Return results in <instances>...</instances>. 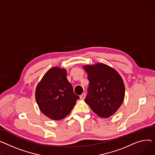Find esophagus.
Here are the masks:
<instances>
[{"label":"esophagus","instance_id":"1","mask_svg":"<svg viewBox=\"0 0 155 155\" xmlns=\"http://www.w3.org/2000/svg\"><path fill=\"white\" fill-rule=\"evenodd\" d=\"M85 96H86V95H85V94L84 93V94H82L80 96V98L81 99H82V100H84V99H85Z\"/></svg>","mask_w":155,"mask_h":155}]
</instances>
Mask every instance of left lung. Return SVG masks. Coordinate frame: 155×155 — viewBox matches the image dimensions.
Masks as SVG:
<instances>
[{
  "label": "left lung",
  "instance_id": "1",
  "mask_svg": "<svg viewBox=\"0 0 155 155\" xmlns=\"http://www.w3.org/2000/svg\"><path fill=\"white\" fill-rule=\"evenodd\" d=\"M89 86L85 101L98 116L115 114L125 98V85L118 72L104 64L85 65Z\"/></svg>",
  "mask_w": 155,
  "mask_h": 155
}]
</instances>
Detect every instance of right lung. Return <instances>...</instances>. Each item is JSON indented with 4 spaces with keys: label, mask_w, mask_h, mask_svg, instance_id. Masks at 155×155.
Segmentation results:
<instances>
[{
    "label": "right lung",
    "mask_w": 155,
    "mask_h": 155,
    "mask_svg": "<svg viewBox=\"0 0 155 155\" xmlns=\"http://www.w3.org/2000/svg\"><path fill=\"white\" fill-rule=\"evenodd\" d=\"M35 99L45 116L60 120L71 112L79 97L67 78V70L55 67L48 70L38 84Z\"/></svg>",
    "instance_id": "add662e5"
}]
</instances>
